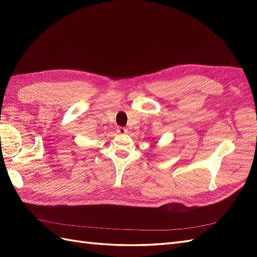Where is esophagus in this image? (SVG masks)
I'll return each instance as SVG.
<instances>
[{
	"instance_id": "esophagus-1",
	"label": "esophagus",
	"mask_w": 257,
	"mask_h": 257,
	"mask_svg": "<svg viewBox=\"0 0 257 257\" xmlns=\"http://www.w3.org/2000/svg\"><path fill=\"white\" fill-rule=\"evenodd\" d=\"M116 133L121 134V135H125V134H127V130L125 127L118 126V127H116Z\"/></svg>"
}]
</instances>
